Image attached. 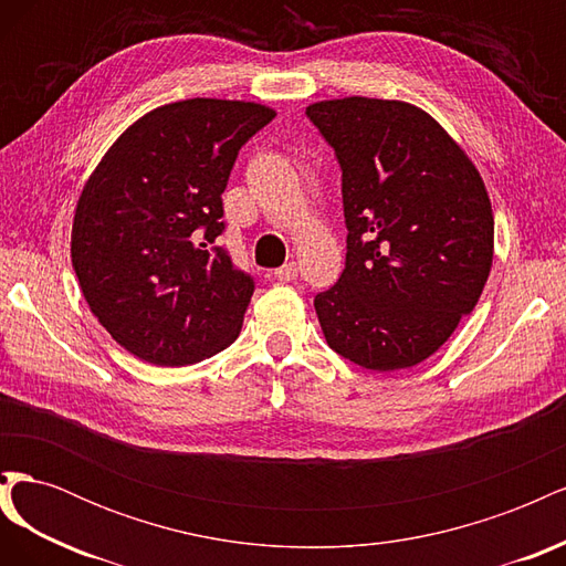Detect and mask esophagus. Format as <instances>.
Masks as SVG:
<instances>
[{
    "mask_svg": "<svg viewBox=\"0 0 566 566\" xmlns=\"http://www.w3.org/2000/svg\"><path fill=\"white\" fill-rule=\"evenodd\" d=\"M297 273H300L297 262H285L281 269H276V279L279 281H295Z\"/></svg>",
    "mask_w": 566,
    "mask_h": 566,
    "instance_id": "obj_1",
    "label": "esophagus"
}]
</instances>
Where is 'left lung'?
Wrapping results in <instances>:
<instances>
[{"label": "left lung", "mask_w": 566, "mask_h": 566, "mask_svg": "<svg viewBox=\"0 0 566 566\" xmlns=\"http://www.w3.org/2000/svg\"><path fill=\"white\" fill-rule=\"evenodd\" d=\"M306 117L342 169L347 260L314 300L331 349L368 370L432 356L482 295L493 212L476 167L432 115L347 96Z\"/></svg>", "instance_id": "1"}]
</instances>
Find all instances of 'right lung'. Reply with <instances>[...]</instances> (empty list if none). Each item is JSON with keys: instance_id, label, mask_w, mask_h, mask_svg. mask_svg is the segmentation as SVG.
Segmentation results:
<instances>
[{"instance_id": "right-lung-1", "label": "right lung", "mask_w": 566, "mask_h": 566, "mask_svg": "<svg viewBox=\"0 0 566 566\" xmlns=\"http://www.w3.org/2000/svg\"><path fill=\"white\" fill-rule=\"evenodd\" d=\"M273 117L250 101L160 106L123 132L84 184L73 269L92 314L142 361L198 364L241 333L254 281L212 243L238 150Z\"/></svg>"}]
</instances>
